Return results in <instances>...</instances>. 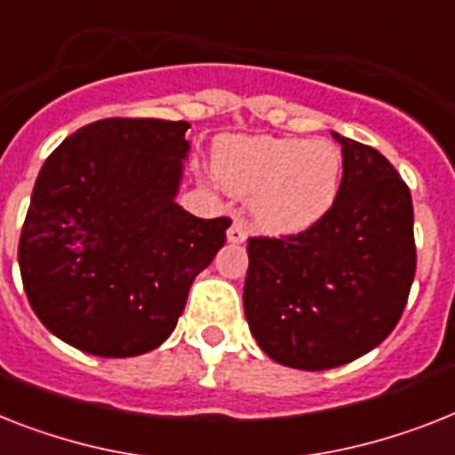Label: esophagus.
<instances>
[{
  "label": "esophagus",
  "mask_w": 455,
  "mask_h": 455,
  "mask_svg": "<svg viewBox=\"0 0 455 455\" xmlns=\"http://www.w3.org/2000/svg\"><path fill=\"white\" fill-rule=\"evenodd\" d=\"M227 240H228V243H234V245H238V243H245V240H247L245 227H243L240 221H234V224H231V227H228V231H227Z\"/></svg>",
  "instance_id": "34e87169"
}]
</instances>
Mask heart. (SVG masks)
<instances>
[{
  "label": "heart",
  "instance_id": "heart-1",
  "mask_svg": "<svg viewBox=\"0 0 455 455\" xmlns=\"http://www.w3.org/2000/svg\"><path fill=\"white\" fill-rule=\"evenodd\" d=\"M212 161L228 191L250 196V217L266 234L308 231L341 194L343 154L330 140L234 135L217 142Z\"/></svg>",
  "mask_w": 455,
  "mask_h": 455
}]
</instances>
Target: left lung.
<instances>
[{
	"instance_id": "8db88e82",
	"label": "left lung",
	"mask_w": 455,
	"mask_h": 455,
	"mask_svg": "<svg viewBox=\"0 0 455 455\" xmlns=\"http://www.w3.org/2000/svg\"><path fill=\"white\" fill-rule=\"evenodd\" d=\"M331 135L343 184L330 215L297 235L247 240L250 331L271 360L304 371L374 350L395 330L416 275L409 187L383 154Z\"/></svg>"
}]
</instances>
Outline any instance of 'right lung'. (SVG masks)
<instances>
[{
	"label": "right lung",
	"instance_id": "right-lung-1",
	"mask_svg": "<svg viewBox=\"0 0 455 455\" xmlns=\"http://www.w3.org/2000/svg\"><path fill=\"white\" fill-rule=\"evenodd\" d=\"M189 128L95 121L39 170L18 264L32 311L74 348L100 357L158 348L227 243V217L201 220L175 203Z\"/></svg>",
	"mask_w": 455,
	"mask_h": 455
}]
</instances>
